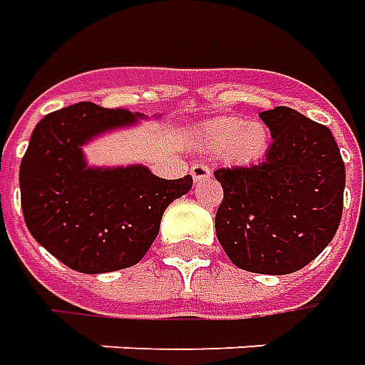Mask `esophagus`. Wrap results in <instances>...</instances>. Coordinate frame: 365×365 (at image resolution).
I'll list each match as a JSON object with an SVG mask.
<instances>
[{"label": "esophagus", "mask_w": 365, "mask_h": 365, "mask_svg": "<svg viewBox=\"0 0 365 365\" xmlns=\"http://www.w3.org/2000/svg\"><path fill=\"white\" fill-rule=\"evenodd\" d=\"M191 178H193V182L200 183L203 182V180H207V178H211V170H209V165L205 164H193L191 165Z\"/></svg>", "instance_id": "1"}]
</instances>
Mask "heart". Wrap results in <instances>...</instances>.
<instances>
[{"mask_svg": "<svg viewBox=\"0 0 365 365\" xmlns=\"http://www.w3.org/2000/svg\"><path fill=\"white\" fill-rule=\"evenodd\" d=\"M193 144L201 152H223L239 164L255 162L269 146V130L261 122H245L237 116H223L205 122L195 130Z\"/></svg>", "mask_w": 365, "mask_h": 365, "instance_id": "b5f03b06", "label": "heart"}]
</instances>
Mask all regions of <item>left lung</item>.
Instances as JSON below:
<instances>
[{
  "label": "left lung",
  "instance_id": "left-lung-1",
  "mask_svg": "<svg viewBox=\"0 0 365 365\" xmlns=\"http://www.w3.org/2000/svg\"><path fill=\"white\" fill-rule=\"evenodd\" d=\"M272 144L261 164L217 170L223 201L215 233L231 262L290 274L332 241L344 207V168L332 132L289 106L259 114Z\"/></svg>",
  "mask_w": 365,
  "mask_h": 365
}]
</instances>
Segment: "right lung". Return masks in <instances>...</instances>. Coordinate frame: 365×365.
I'll use <instances>...</instances> for the list:
<instances>
[{"label": "right lung", "mask_w": 365, "mask_h": 365, "mask_svg": "<svg viewBox=\"0 0 365 365\" xmlns=\"http://www.w3.org/2000/svg\"><path fill=\"white\" fill-rule=\"evenodd\" d=\"M146 118L78 103L33 130L19 168L23 217L35 241L73 271L101 274L142 261L165 207L191 190V175L164 180L144 164H88L85 146Z\"/></svg>", "instance_id": "add662e5"}]
</instances>
